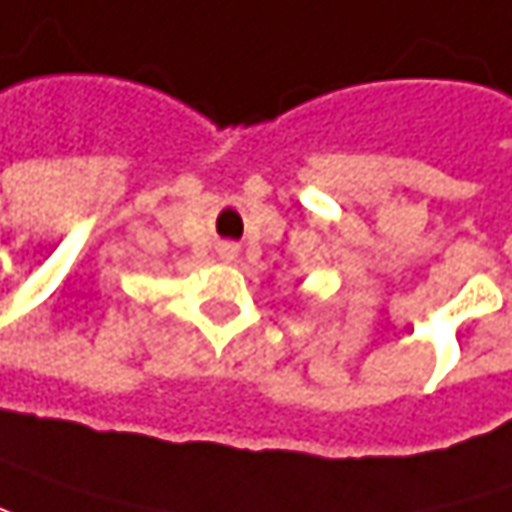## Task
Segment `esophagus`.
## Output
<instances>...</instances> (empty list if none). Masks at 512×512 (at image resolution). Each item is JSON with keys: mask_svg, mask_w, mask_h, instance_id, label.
Segmentation results:
<instances>
[{"mask_svg": "<svg viewBox=\"0 0 512 512\" xmlns=\"http://www.w3.org/2000/svg\"><path fill=\"white\" fill-rule=\"evenodd\" d=\"M220 257L223 260H234L237 257V246L234 243H220Z\"/></svg>", "mask_w": 512, "mask_h": 512, "instance_id": "obj_1", "label": "esophagus"}]
</instances>
